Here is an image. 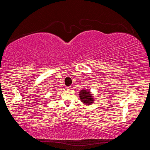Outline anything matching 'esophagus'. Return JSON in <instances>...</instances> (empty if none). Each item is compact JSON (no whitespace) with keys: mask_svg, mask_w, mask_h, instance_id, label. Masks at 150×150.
Returning <instances> with one entry per match:
<instances>
[{"mask_svg":"<svg viewBox=\"0 0 150 150\" xmlns=\"http://www.w3.org/2000/svg\"><path fill=\"white\" fill-rule=\"evenodd\" d=\"M71 87H66V89H67V91H70L71 90Z\"/></svg>","mask_w":150,"mask_h":150,"instance_id":"esophagus-1","label":"esophagus"}]
</instances>
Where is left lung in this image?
<instances>
[{
  "mask_svg": "<svg viewBox=\"0 0 150 150\" xmlns=\"http://www.w3.org/2000/svg\"><path fill=\"white\" fill-rule=\"evenodd\" d=\"M79 98L81 102L85 105H91L95 101V98L88 89H83L79 92Z\"/></svg>",
  "mask_w": 150,
  "mask_h": 150,
  "instance_id": "8db88e82",
  "label": "left lung"
}]
</instances>
